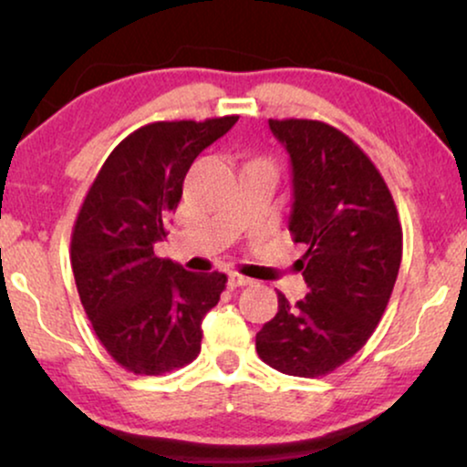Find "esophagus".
Wrapping results in <instances>:
<instances>
[{
  "label": "esophagus",
  "instance_id": "obj_1",
  "mask_svg": "<svg viewBox=\"0 0 467 467\" xmlns=\"http://www.w3.org/2000/svg\"><path fill=\"white\" fill-rule=\"evenodd\" d=\"M251 283H253L251 278L242 276V274H238V272L229 274V286H232V289H235V286H246V285H251Z\"/></svg>",
  "mask_w": 467,
  "mask_h": 467
}]
</instances>
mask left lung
<instances>
[{
	"label": "left lung",
	"mask_w": 467,
	"mask_h": 467,
	"mask_svg": "<svg viewBox=\"0 0 467 467\" xmlns=\"http://www.w3.org/2000/svg\"><path fill=\"white\" fill-rule=\"evenodd\" d=\"M291 159L289 232L308 246L296 267L308 285L257 334V353L283 374L315 379L348 361L374 334L401 264L391 191L369 157L321 120L270 119Z\"/></svg>",
	"instance_id": "obj_1"
}]
</instances>
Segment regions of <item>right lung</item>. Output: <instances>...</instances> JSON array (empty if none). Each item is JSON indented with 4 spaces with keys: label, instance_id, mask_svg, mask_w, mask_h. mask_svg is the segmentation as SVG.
<instances>
[{
    "label": "right lung",
    "instance_id": "1",
    "mask_svg": "<svg viewBox=\"0 0 467 467\" xmlns=\"http://www.w3.org/2000/svg\"><path fill=\"white\" fill-rule=\"evenodd\" d=\"M238 117L159 120L110 152L72 232V270L95 336L119 366L159 376L200 355L202 321L227 276L195 274L155 254L200 152Z\"/></svg>",
    "mask_w": 467,
    "mask_h": 467
}]
</instances>
